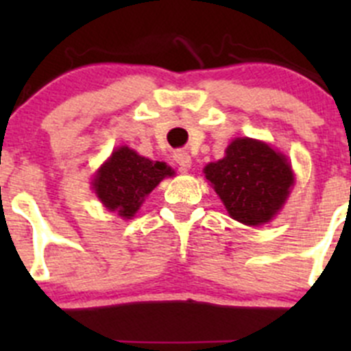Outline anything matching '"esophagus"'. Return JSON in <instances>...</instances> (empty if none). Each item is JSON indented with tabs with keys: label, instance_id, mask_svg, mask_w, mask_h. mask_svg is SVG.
Returning a JSON list of instances; mask_svg holds the SVG:
<instances>
[{
	"label": "esophagus",
	"instance_id": "esophagus-1",
	"mask_svg": "<svg viewBox=\"0 0 351 351\" xmlns=\"http://www.w3.org/2000/svg\"><path fill=\"white\" fill-rule=\"evenodd\" d=\"M173 158H175V161L180 165L182 171H189L190 166H192V158H190V154L186 153V151H176V153L173 154Z\"/></svg>",
	"mask_w": 351,
	"mask_h": 351
}]
</instances>
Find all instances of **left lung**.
<instances>
[{
    "label": "left lung",
    "mask_w": 351,
    "mask_h": 351,
    "mask_svg": "<svg viewBox=\"0 0 351 351\" xmlns=\"http://www.w3.org/2000/svg\"><path fill=\"white\" fill-rule=\"evenodd\" d=\"M204 171L229 215L246 226L270 221L293 185L285 156L247 137L232 141L226 158L207 165Z\"/></svg>",
    "instance_id": "left-lung-1"
}]
</instances>
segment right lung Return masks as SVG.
Masks as SVG:
<instances>
[{
	"label": "right lung",
	"mask_w": 351,
	"mask_h": 351,
	"mask_svg": "<svg viewBox=\"0 0 351 351\" xmlns=\"http://www.w3.org/2000/svg\"><path fill=\"white\" fill-rule=\"evenodd\" d=\"M173 169L165 162L143 158L129 147H119L97 173L93 189L101 204L120 217L130 219L154 186Z\"/></svg>",
	"instance_id": "right-lung-1"
}]
</instances>
